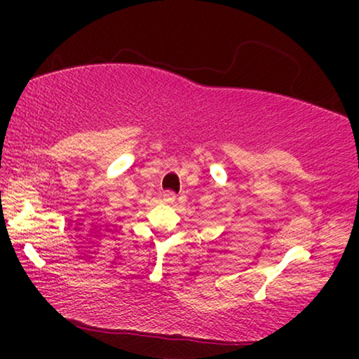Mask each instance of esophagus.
I'll use <instances>...</instances> for the list:
<instances>
[{
	"mask_svg": "<svg viewBox=\"0 0 359 359\" xmlns=\"http://www.w3.org/2000/svg\"><path fill=\"white\" fill-rule=\"evenodd\" d=\"M175 199H176V196H175L173 191H165V194H163V201H165V203L173 204Z\"/></svg>",
	"mask_w": 359,
	"mask_h": 359,
	"instance_id": "1",
	"label": "esophagus"
}]
</instances>
